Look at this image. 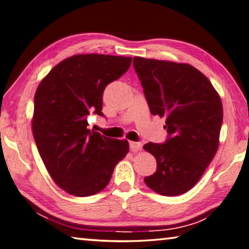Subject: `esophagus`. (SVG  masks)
<instances>
[{"label": "esophagus", "mask_w": 249, "mask_h": 249, "mask_svg": "<svg viewBox=\"0 0 249 249\" xmlns=\"http://www.w3.org/2000/svg\"><path fill=\"white\" fill-rule=\"evenodd\" d=\"M142 146V143L140 142H129V148L133 152H136V151L140 150Z\"/></svg>", "instance_id": "34e87169"}]
</instances>
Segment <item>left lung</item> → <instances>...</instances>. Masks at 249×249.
I'll list each match as a JSON object with an SVG mask.
<instances>
[{
  "label": "left lung",
  "mask_w": 249,
  "mask_h": 249,
  "mask_svg": "<svg viewBox=\"0 0 249 249\" xmlns=\"http://www.w3.org/2000/svg\"><path fill=\"white\" fill-rule=\"evenodd\" d=\"M133 65L151 114L165 117L168 132L163 143L143 146L157 160V171L144 183L160 195H182L195 186L218 150L220 96L189 64L135 56Z\"/></svg>",
  "instance_id": "left-lung-1"
}]
</instances>
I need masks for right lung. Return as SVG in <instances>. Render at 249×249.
<instances>
[{"instance_id":"obj_1","label":"right lung","mask_w":249,"mask_h":249,"mask_svg":"<svg viewBox=\"0 0 249 249\" xmlns=\"http://www.w3.org/2000/svg\"><path fill=\"white\" fill-rule=\"evenodd\" d=\"M130 63L132 57L78 54L54 66L38 86L35 142L50 176L71 195L101 192L129 150L127 140L90 130L87 116H103V91L127 71Z\"/></svg>"}]
</instances>
